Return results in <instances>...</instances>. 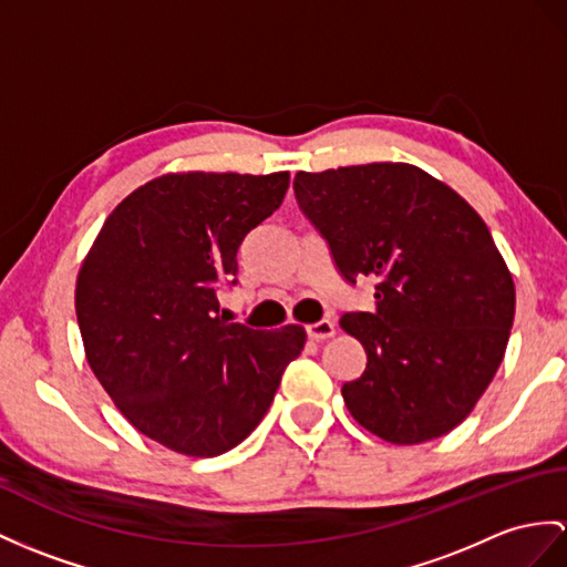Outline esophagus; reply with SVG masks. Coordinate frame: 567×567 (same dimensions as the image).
<instances>
[{
	"label": "esophagus",
	"instance_id": "esophagus-1",
	"mask_svg": "<svg viewBox=\"0 0 567 567\" xmlns=\"http://www.w3.org/2000/svg\"><path fill=\"white\" fill-rule=\"evenodd\" d=\"M334 334H337V327L331 320H320L315 324H308V337L312 341H324V339H331Z\"/></svg>",
	"mask_w": 567,
	"mask_h": 567
}]
</instances>
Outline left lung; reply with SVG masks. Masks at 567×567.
<instances>
[{
  "instance_id": "obj_1",
  "label": "left lung",
  "mask_w": 567,
  "mask_h": 567,
  "mask_svg": "<svg viewBox=\"0 0 567 567\" xmlns=\"http://www.w3.org/2000/svg\"><path fill=\"white\" fill-rule=\"evenodd\" d=\"M293 189L343 279L378 281V312L339 320L368 355L341 388L351 416L392 445L450 433L498 372L515 320V281L488 226L411 163L300 171Z\"/></svg>"
}]
</instances>
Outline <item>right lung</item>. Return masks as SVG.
Masks as SVG:
<instances>
[{
	"instance_id": "right-lung-1",
	"label": "right lung",
	"mask_w": 567,
	"mask_h": 567,
	"mask_svg": "<svg viewBox=\"0 0 567 567\" xmlns=\"http://www.w3.org/2000/svg\"><path fill=\"white\" fill-rule=\"evenodd\" d=\"M288 179L158 175L115 206L81 261L74 306L93 375L136 431L177 454L218 457L240 445L306 347L300 324L228 322L216 300Z\"/></svg>"
}]
</instances>
